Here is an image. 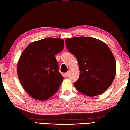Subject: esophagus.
Here are the masks:
<instances>
[{
  "label": "esophagus",
  "mask_w": 130,
  "mask_h": 130,
  "mask_svg": "<svg viewBox=\"0 0 130 130\" xmlns=\"http://www.w3.org/2000/svg\"><path fill=\"white\" fill-rule=\"evenodd\" d=\"M69 73L67 72V73H64V76H66V77H67V76H69Z\"/></svg>",
  "instance_id": "34e87169"
}]
</instances>
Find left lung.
I'll return each instance as SVG.
<instances>
[{"mask_svg": "<svg viewBox=\"0 0 130 130\" xmlns=\"http://www.w3.org/2000/svg\"><path fill=\"white\" fill-rule=\"evenodd\" d=\"M65 42L79 64L80 76L74 83L76 89L90 97L105 92L116 74L115 57L108 45L92 37H73Z\"/></svg>", "mask_w": 130, "mask_h": 130, "instance_id": "left-lung-1", "label": "left lung"}]
</instances>
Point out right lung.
I'll return each instance as SVG.
<instances>
[{
	"mask_svg": "<svg viewBox=\"0 0 130 130\" xmlns=\"http://www.w3.org/2000/svg\"><path fill=\"white\" fill-rule=\"evenodd\" d=\"M63 48V39L47 38L31 42L23 51L18 62V77L34 99L46 100L58 91L64 77L58 71L55 55Z\"/></svg>",
	"mask_w": 130,
	"mask_h": 130,
	"instance_id": "1",
	"label": "right lung"
}]
</instances>
